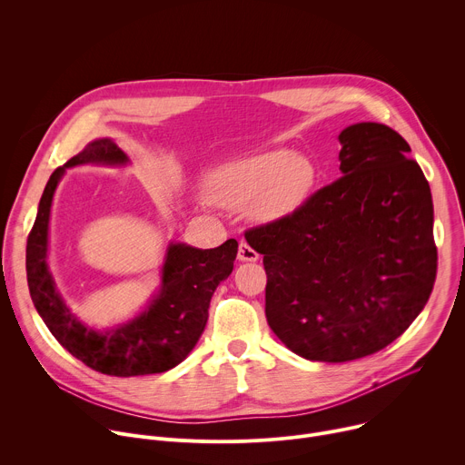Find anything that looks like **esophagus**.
Wrapping results in <instances>:
<instances>
[{"label":"esophagus","mask_w":465,"mask_h":465,"mask_svg":"<svg viewBox=\"0 0 465 465\" xmlns=\"http://www.w3.org/2000/svg\"><path fill=\"white\" fill-rule=\"evenodd\" d=\"M237 257H239V261H257L259 253L248 242H241Z\"/></svg>","instance_id":"obj_1"}]
</instances>
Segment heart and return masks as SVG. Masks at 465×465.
Returning <instances> with one entry per match:
<instances>
[{
  "instance_id": "obj_1",
  "label": "heart",
  "mask_w": 465,
  "mask_h": 465,
  "mask_svg": "<svg viewBox=\"0 0 465 465\" xmlns=\"http://www.w3.org/2000/svg\"><path fill=\"white\" fill-rule=\"evenodd\" d=\"M312 182L314 169L305 158L272 149L217 167L206 193L224 208L250 206L253 217L272 221L296 210Z\"/></svg>"
}]
</instances>
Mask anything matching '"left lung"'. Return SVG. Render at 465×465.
Wrapping results in <instances>:
<instances>
[{
  "label": "left lung",
  "mask_w": 465,
  "mask_h": 465,
  "mask_svg": "<svg viewBox=\"0 0 465 465\" xmlns=\"http://www.w3.org/2000/svg\"><path fill=\"white\" fill-rule=\"evenodd\" d=\"M339 142V180L244 232L267 271L271 329L322 362L362 359L401 337L438 267L430 187L409 143L381 123L351 124Z\"/></svg>",
  "instance_id": "8db88e82"
}]
</instances>
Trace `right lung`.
Listing matches in <instances>:
<instances>
[{"instance_id": "right-lung-1", "label": "right lung", "mask_w": 465, "mask_h": 465, "mask_svg": "<svg viewBox=\"0 0 465 465\" xmlns=\"http://www.w3.org/2000/svg\"><path fill=\"white\" fill-rule=\"evenodd\" d=\"M126 154L112 140H95L54 169L27 237L25 269L31 300L58 344L95 371L115 377L162 373L180 364L201 339L212 296L233 271L237 241L210 250L171 242L162 269V289L147 309L106 333L90 329L65 307L47 269V230L54 189L65 169L84 163L124 165Z\"/></svg>"}]
</instances>
